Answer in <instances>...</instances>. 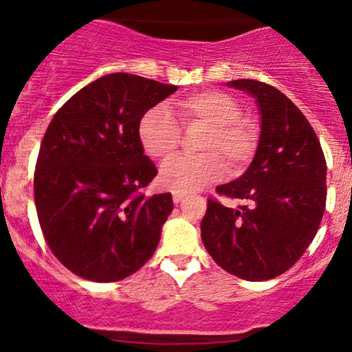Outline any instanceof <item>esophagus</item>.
<instances>
[{
	"mask_svg": "<svg viewBox=\"0 0 352 352\" xmlns=\"http://www.w3.org/2000/svg\"><path fill=\"white\" fill-rule=\"evenodd\" d=\"M172 199H173V201H175V204H180V201L185 199V193H179V192H173V193H172Z\"/></svg>",
	"mask_w": 352,
	"mask_h": 352,
	"instance_id": "1",
	"label": "esophagus"
}]
</instances>
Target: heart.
<instances>
[{"label": "heart", "mask_w": 352, "mask_h": 352, "mask_svg": "<svg viewBox=\"0 0 352 352\" xmlns=\"http://www.w3.org/2000/svg\"><path fill=\"white\" fill-rule=\"evenodd\" d=\"M184 127H205L200 155H177L162 165L159 184L172 192L188 193L218 180L227 164L230 173H238L252 160L258 145L254 125L241 116V107L232 96L220 91H204L173 102ZM147 155L164 160L180 142V127L167 107L153 106L144 112L137 127Z\"/></svg>", "instance_id": "obj_1"}]
</instances>
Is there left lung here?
Returning a JSON list of instances; mask_svg holds the SVG:
<instances>
[{
	"mask_svg": "<svg viewBox=\"0 0 352 352\" xmlns=\"http://www.w3.org/2000/svg\"><path fill=\"white\" fill-rule=\"evenodd\" d=\"M256 102L261 131L236 180L217 187L240 208L208 200L201 241L225 272L265 281L289 270L316 235L326 207V160L308 119L283 92L253 79L227 82Z\"/></svg>",
	"mask_w": 352,
	"mask_h": 352,
	"instance_id": "left-lung-1",
	"label": "left lung"
}]
</instances>
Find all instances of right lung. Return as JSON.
I'll use <instances>...</instances> for the list:
<instances>
[{"label":"right lung","mask_w":352,"mask_h":352,"mask_svg":"<svg viewBox=\"0 0 352 352\" xmlns=\"http://www.w3.org/2000/svg\"><path fill=\"white\" fill-rule=\"evenodd\" d=\"M175 91L114 72L76 92L52 117L36 164V212L51 252L84 280H124L159 245L172 193L140 192L157 168L137 127L147 109Z\"/></svg>","instance_id":"right-lung-1"}]
</instances>
